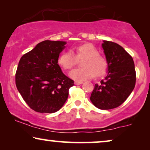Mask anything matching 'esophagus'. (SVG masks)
<instances>
[{
  "instance_id": "1",
  "label": "esophagus",
  "mask_w": 150,
  "mask_h": 150,
  "mask_svg": "<svg viewBox=\"0 0 150 150\" xmlns=\"http://www.w3.org/2000/svg\"><path fill=\"white\" fill-rule=\"evenodd\" d=\"M83 83V81H75V85H81Z\"/></svg>"
}]
</instances>
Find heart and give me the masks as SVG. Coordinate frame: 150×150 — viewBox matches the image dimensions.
I'll list each match as a JSON object with an SVG mask.
<instances>
[{
  "instance_id": "heart-1",
  "label": "heart",
  "mask_w": 150,
  "mask_h": 150,
  "mask_svg": "<svg viewBox=\"0 0 150 150\" xmlns=\"http://www.w3.org/2000/svg\"><path fill=\"white\" fill-rule=\"evenodd\" d=\"M81 68L75 69L70 72V77L76 81H83L91 79L95 75L100 77L106 73L108 63L105 57L99 54V51L93 44H84L75 49L74 54L71 51L61 53L58 58V63L65 71H69L81 60Z\"/></svg>"
}]
</instances>
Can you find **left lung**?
<instances>
[{"instance_id":"8db88e82","label":"left lung","mask_w":150,"mask_h":150,"mask_svg":"<svg viewBox=\"0 0 150 150\" xmlns=\"http://www.w3.org/2000/svg\"><path fill=\"white\" fill-rule=\"evenodd\" d=\"M108 63V74L96 84L90 100L102 110L120 106L132 93L136 83V71L132 57L120 45L109 41L102 44Z\"/></svg>"}]
</instances>
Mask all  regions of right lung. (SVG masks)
<instances>
[{
	"label": "right lung",
	"instance_id": "add662e5",
	"mask_svg": "<svg viewBox=\"0 0 150 150\" xmlns=\"http://www.w3.org/2000/svg\"><path fill=\"white\" fill-rule=\"evenodd\" d=\"M65 44L61 41H44L20 59L16 85L24 101L35 111L57 112L68 98L74 81L61 71L57 63Z\"/></svg>",
	"mask_w": 150,
	"mask_h": 150
}]
</instances>
